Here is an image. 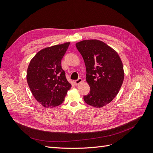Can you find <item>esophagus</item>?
<instances>
[{
	"mask_svg": "<svg viewBox=\"0 0 153 153\" xmlns=\"http://www.w3.org/2000/svg\"><path fill=\"white\" fill-rule=\"evenodd\" d=\"M82 82V78H78V80L75 81V84L76 85H79L80 84H81Z\"/></svg>",
	"mask_w": 153,
	"mask_h": 153,
	"instance_id": "34e87169",
	"label": "esophagus"
}]
</instances>
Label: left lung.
<instances>
[{
    "label": "left lung",
    "mask_w": 153,
    "mask_h": 153,
    "mask_svg": "<svg viewBox=\"0 0 153 153\" xmlns=\"http://www.w3.org/2000/svg\"><path fill=\"white\" fill-rule=\"evenodd\" d=\"M86 67V81L90 92L85 102L96 108L110 103L121 89L124 72L123 62L115 50L98 39L83 40L76 43Z\"/></svg>",
    "instance_id": "8db88e82"
}]
</instances>
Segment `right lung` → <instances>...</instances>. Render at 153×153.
Masks as SVG:
<instances>
[{"label": "right lung", "instance_id": "right-lung-1", "mask_svg": "<svg viewBox=\"0 0 153 153\" xmlns=\"http://www.w3.org/2000/svg\"><path fill=\"white\" fill-rule=\"evenodd\" d=\"M69 44L67 42L41 50L27 68V80L32 94L45 108L61 105L71 87L61 67V60Z\"/></svg>", "mask_w": 153, "mask_h": 153}]
</instances>
